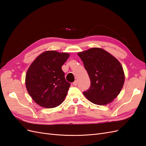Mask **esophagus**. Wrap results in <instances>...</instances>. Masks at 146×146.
Masks as SVG:
<instances>
[{"label":"esophagus","instance_id":"esophagus-1","mask_svg":"<svg viewBox=\"0 0 146 146\" xmlns=\"http://www.w3.org/2000/svg\"><path fill=\"white\" fill-rule=\"evenodd\" d=\"M77 83H78L77 81V80H76V81L73 82V83H72V84H73V85H74V86H77Z\"/></svg>","mask_w":146,"mask_h":146}]
</instances>
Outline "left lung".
<instances>
[{
	"label": "left lung",
	"instance_id": "obj_1",
	"mask_svg": "<svg viewBox=\"0 0 146 146\" xmlns=\"http://www.w3.org/2000/svg\"><path fill=\"white\" fill-rule=\"evenodd\" d=\"M91 81L83 94L92 103L107 105L115 99L125 81L122 66L113 56L102 48H91L79 52Z\"/></svg>",
	"mask_w": 146,
	"mask_h": 146
}]
</instances>
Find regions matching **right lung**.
Masks as SVG:
<instances>
[{
	"mask_svg": "<svg viewBox=\"0 0 146 146\" xmlns=\"http://www.w3.org/2000/svg\"><path fill=\"white\" fill-rule=\"evenodd\" d=\"M69 56L68 53L46 51L29 67L25 86L33 100L41 107L54 108L64 101L70 84L66 80L61 66Z\"/></svg>",
	"mask_w": 146,
	"mask_h": 146,
	"instance_id": "1",
	"label": "right lung"
}]
</instances>
